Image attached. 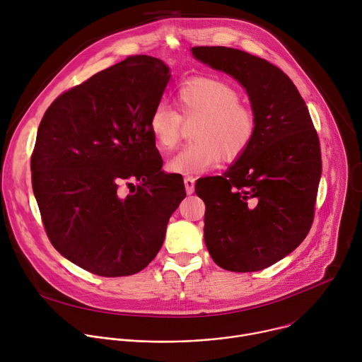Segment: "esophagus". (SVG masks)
<instances>
[{"label":"esophagus","mask_w":362,"mask_h":362,"mask_svg":"<svg viewBox=\"0 0 362 362\" xmlns=\"http://www.w3.org/2000/svg\"><path fill=\"white\" fill-rule=\"evenodd\" d=\"M185 187H186V193L192 194L194 190V177L192 176H186L185 177Z\"/></svg>","instance_id":"obj_1"}]
</instances>
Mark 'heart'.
Returning a JSON list of instances; mask_svg holds the SVG:
<instances>
[{"mask_svg":"<svg viewBox=\"0 0 362 362\" xmlns=\"http://www.w3.org/2000/svg\"><path fill=\"white\" fill-rule=\"evenodd\" d=\"M230 83L216 77H193L182 83L175 94L177 112L160 101L151 110L148 130L160 150L175 148L183 134V122L196 120L193 143L169 160L172 173L192 176L215 168L221 159L238 160L257 133L255 110L240 101Z\"/></svg>","mask_w":362,"mask_h":362,"instance_id":"1","label":"heart"}]
</instances>
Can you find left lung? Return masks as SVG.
I'll return each mask as SVG.
<instances>
[{"instance_id": "1", "label": "left lung", "mask_w": 362, "mask_h": 362, "mask_svg": "<svg viewBox=\"0 0 362 362\" xmlns=\"http://www.w3.org/2000/svg\"><path fill=\"white\" fill-rule=\"evenodd\" d=\"M192 53L235 77L257 117L256 137L236 163L194 185L206 206L204 243L226 271H261L298 247L313 226L322 172L318 133L298 88L272 63L219 45Z\"/></svg>"}]
</instances>
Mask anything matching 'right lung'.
<instances>
[{
  "label": "right lung",
  "mask_w": 362,
  "mask_h": 362,
  "mask_svg": "<svg viewBox=\"0 0 362 362\" xmlns=\"http://www.w3.org/2000/svg\"><path fill=\"white\" fill-rule=\"evenodd\" d=\"M169 78L160 60L130 56L60 94L38 126L31 182L45 233L91 274L144 269L186 196L148 130Z\"/></svg>",
  "instance_id": "1"
}]
</instances>
